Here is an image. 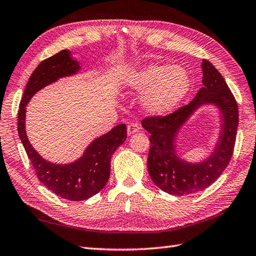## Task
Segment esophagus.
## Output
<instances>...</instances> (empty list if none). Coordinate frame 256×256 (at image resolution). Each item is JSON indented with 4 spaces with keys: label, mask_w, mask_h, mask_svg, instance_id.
Wrapping results in <instances>:
<instances>
[{
    "label": "esophagus",
    "mask_w": 256,
    "mask_h": 256,
    "mask_svg": "<svg viewBox=\"0 0 256 256\" xmlns=\"http://www.w3.org/2000/svg\"><path fill=\"white\" fill-rule=\"evenodd\" d=\"M138 130H140V125L138 123H130L128 125V135H132L134 133L138 132Z\"/></svg>",
    "instance_id": "obj_1"
}]
</instances>
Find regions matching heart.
Instances as JSON below:
<instances>
[{
    "instance_id": "obj_1",
    "label": "heart",
    "mask_w": 256,
    "mask_h": 256,
    "mask_svg": "<svg viewBox=\"0 0 256 256\" xmlns=\"http://www.w3.org/2000/svg\"><path fill=\"white\" fill-rule=\"evenodd\" d=\"M125 88L143 94L142 106L150 114L163 115L181 103L191 88V78L181 65L150 64L125 78Z\"/></svg>"
}]
</instances>
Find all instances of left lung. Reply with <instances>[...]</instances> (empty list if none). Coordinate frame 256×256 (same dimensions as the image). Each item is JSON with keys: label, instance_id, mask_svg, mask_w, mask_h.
<instances>
[{"label": "left lung", "instance_id": "left-lung-1", "mask_svg": "<svg viewBox=\"0 0 256 256\" xmlns=\"http://www.w3.org/2000/svg\"><path fill=\"white\" fill-rule=\"evenodd\" d=\"M203 88L192 102L164 116H148L142 126L151 134L148 170L154 184L172 195L193 194L208 188L223 173L234 151L238 108L224 78L208 60L202 61ZM214 104L222 111V134L212 154L201 164H190L176 154V135L195 109Z\"/></svg>", "mask_w": 256, "mask_h": 256}]
</instances>
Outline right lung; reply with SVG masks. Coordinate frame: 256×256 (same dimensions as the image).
<instances>
[{
    "label": "right lung",
    "mask_w": 256,
    "mask_h": 256,
    "mask_svg": "<svg viewBox=\"0 0 256 256\" xmlns=\"http://www.w3.org/2000/svg\"><path fill=\"white\" fill-rule=\"evenodd\" d=\"M78 62L68 50L56 53L38 65L28 78L20 103L18 132L38 178L50 191L70 201H84L98 193L108 181L111 158L126 140V125L118 124L88 145L82 158L70 164H54L40 156L25 132V111L33 95L58 78L78 72Z\"/></svg>",
    "instance_id": "obj_1"
}]
</instances>
